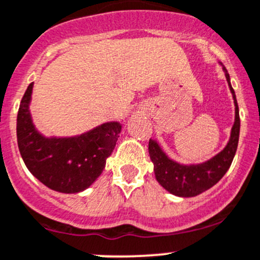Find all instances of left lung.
Segmentation results:
<instances>
[{"label":"left lung","mask_w":260,"mask_h":260,"mask_svg":"<svg viewBox=\"0 0 260 260\" xmlns=\"http://www.w3.org/2000/svg\"><path fill=\"white\" fill-rule=\"evenodd\" d=\"M222 67L224 73H225L229 88L233 94L234 106H236V119H234V124L232 127L231 138H229L228 144L222 152L218 153L217 155H214L204 163L184 166L179 165V163L174 162L171 158L167 157L166 153L160 149L159 144L153 139H149L148 151L151 160L154 165L155 179L166 190H168L169 193L174 196L196 197L206 192L207 189L212 188L213 185L217 184L222 179V177L226 173L232 162H233L234 155H236L240 129L239 108L234 89L232 88L228 71L225 70L223 64Z\"/></svg>","instance_id":"obj_1"}]
</instances>
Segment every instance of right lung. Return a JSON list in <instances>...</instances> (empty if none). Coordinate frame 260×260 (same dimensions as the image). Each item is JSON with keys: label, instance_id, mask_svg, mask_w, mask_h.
<instances>
[{"label": "right lung", "instance_id": "right-lung-1", "mask_svg": "<svg viewBox=\"0 0 260 260\" xmlns=\"http://www.w3.org/2000/svg\"><path fill=\"white\" fill-rule=\"evenodd\" d=\"M32 87L34 83L27 87L17 114V143L22 159L28 171L51 189L61 193L82 192L105 169L122 125L108 122L76 137H43L35 128L29 114Z\"/></svg>", "mask_w": 260, "mask_h": 260}]
</instances>
